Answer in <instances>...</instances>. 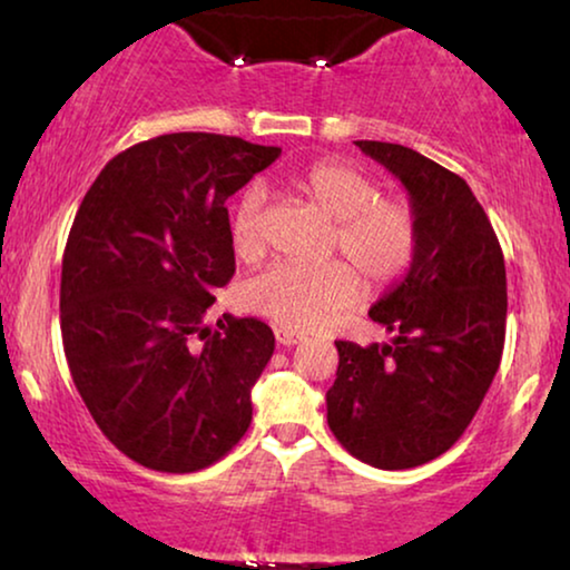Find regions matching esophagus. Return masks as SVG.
<instances>
[{
  "label": "esophagus",
  "mask_w": 570,
  "mask_h": 570,
  "mask_svg": "<svg viewBox=\"0 0 570 570\" xmlns=\"http://www.w3.org/2000/svg\"><path fill=\"white\" fill-rule=\"evenodd\" d=\"M275 340H277V345L291 347V345H298V342H303V334L287 330V326H277V330H275Z\"/></svg>",
  "instance_id": "obj_1"
}]
</instances>
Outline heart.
Returning <instances> with one entry per match:
<instances>
[{
	"instance_id": "heart-1",
	"label": "heart",
	"mask_w": 570,
	"mask_h": 570,
	"mask_svg": "<svg viewBox=\"0 0 570 570\" xmlns=\"http://www.w3.org/2000/svg\"><path fill=\"white\" fill-rule=\"evenodd\" d=\"M318 209L332 217L334 246L371 283H392L415 259L417 217L410 202L379 197V186L365 170L342 160H322L301 178ZM230 244L238 259L254 262L264 252V191H244L230 217ZM361 277L342 259L322 264L277 262L240 285V306L267 316L287 330H314L337 311L353 306Z\"/></svg>"
}]
</instances>
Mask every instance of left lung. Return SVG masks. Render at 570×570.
<instances>
[{"label":"left lung","mask_w":570,"mask_h":570,"mask_svg":"<svg viewBox=\"0 0 570 570\" xmlns=\"http://www.w3.org/2000/svg\"><path fill=\"white\" fill-rule=\"evenodd\" d=\"M355 145L410 191L417 248L402 283L368 311L394 340L334 342L340 365L326 423L361 462L410 470L454 446L493 384L505 340V264L462 176L404 145Z\"/></svg>","instance_id":"left-lung-1"}]
</instances>
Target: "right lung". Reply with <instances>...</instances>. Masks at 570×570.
<instances>
[{
	"label": "right lung",
	"instance_id": "right-lung-1",
	"mask_svg": "<svg viewBox=\"0 0 570 570\" xmlns=\"http://www.w3.org/2000/svg\"><path fill=\"white\" fill-rule=\"evenodd\" d=\"M277 155L207 131L153 137L108 160L77 209L59 293L69 373L106 439L147 470H205L252 425L275 334L205 316L236 272L225 202Z\"/></svg>",
	"mask_w": 570,
	"mask_h": 570
}]
</instances>
